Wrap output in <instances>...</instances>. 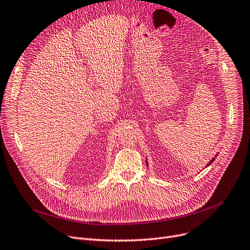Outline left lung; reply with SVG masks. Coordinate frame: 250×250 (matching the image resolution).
I'll return each mask as SVG.
<instances>
[{"label":"left lung","mask_w":250,"mask_h":250,"mask_svg":"<svg viewBox=\"0 0 250 250\" xmlns=\"http://www.w3.org/2000/svg\"><path fill=\"white\" fill-rule=\"evenodd\" d=\"M213 161H215V158H212V159L209 161V163L207 165V167H208V166H209V165H210V164H211ZM146 164H147V162H146Z\"/></svg>","instance_id":"left-lung-1"}]
</instances>
